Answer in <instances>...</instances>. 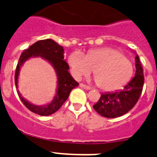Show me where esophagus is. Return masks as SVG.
<instances>
[{"mask_svg":"<svg viewBox=\"0 0 157 157\" xmlns=\"http://www.w3.org/2000/svg\"><path fill=\"white\" fill-rule=\"evenodd\" d=\"M80 87H83V88L86 89V90H90V89H91V87H89V86L85 85V84H80Z\"/></svg>","mask_w":157,"mask_h":157,"instance_id":"esophagus-1","label":"esophagus"}]
</instances>
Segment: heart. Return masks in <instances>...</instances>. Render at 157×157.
<instances>
[{"label": "heart", "mask_w": 157, "mask_h": 157, "mask_svg": "<svg viewBox=\"0 0 157 157\" xmlns=\"http://www.w3.org/2000/svg\"><path fill=\"white\" fill-rule=\"evenodd\" d=\"M72 74L80 80L93 76L97 86L104 91H113L127 84L134 73L133 64L119 51L110 48L89 50L84 55L76 51L68 57Z\"/></svg>", "instance_id": "obj_1"}]
</instances>
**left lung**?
<instances>
[{"instance_id": "8db88e82", "label": "left lung", "mask_w": 157, "mask_h": 157, "mask_svg": "<svg viewBox=\"0 0 157 157\" xmlns=\"http://www.w3.org/2000/svg\"><path fill=\"white\" fill-rule=\"evenodd\" d=\"M135 68V77L123 90L101 94L99 100L93 105L98 114L107 118H116L127 113L135 106L142 94L144 84L143 69L137 54Z\"/></svg>"}]
</instances>
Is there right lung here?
I'll return each instance as SVG.
<instances>
[{
  "label": "right lung",
  "instance_id": "add662e5",
  "mask_svg": "<svg viewBox=\"0 0 157 157\" xmlns=\"http://www.w3.org/2000/svg\"><path fill=\"white\" fill-rule=\"evenodd\" d=\"M63 55V47L58 44L52 39H45L36 41L32 44L29 48L24 50L20 56L15 74V84L16 88H18V79L21 67L31 58L40 57L48 62L54 68L57 76L56 94L52 101L46 105H36L32 104L25 99L18 90V94L21 101L31 112L40 116H49L53 114L63 105V103L68 98L72 90L79 85L78 83L69 73L68 70L70 69V66L65 61Z\"/></svg>",
  "mask_w": 157,
  "mask_h": 157
}]
</instances>
